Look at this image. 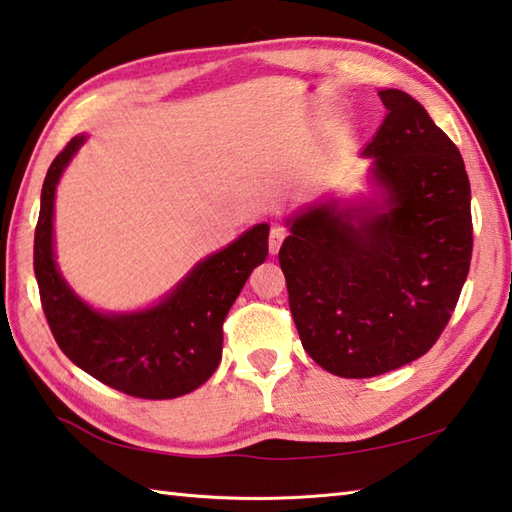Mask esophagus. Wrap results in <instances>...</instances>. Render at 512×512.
<instances>
[{"label": "esophagus", "instance_id": "obj_1", "mask_svg": "<svg viewBox=\"0 0 512 512\" xmlns=\"http://www.w3.org/2000/svg\"><path fill=\"white\" fill-rule=\"evenodd\" d=\"M286 237V228L282 226H273L270 228V235H268V248H270V255H275L279 248H282V242Z\"/></svg>", "mask_w": 512, "mask_h": 512}]
</instances>
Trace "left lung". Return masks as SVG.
<instances>
[{
  "mask_svg": "<svg viewBox=\"0 0 512 512\" xmlns=\"http://www.w3.org/2000/svg\"><path fill=\"white\" fill-rule=\"evenodd\" d=\"M362 155L373 197L306 206L279 248L304 350L328 373L384 375L426 355L457 306L473 253L470 182L457 146L404 90H379Z\"/></svg>",
  "mask_w": 512,
  "mask_h": 512,
  "instance_id": "obj_1",
  "label": "left lung"
}]
</instances>
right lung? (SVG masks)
Instances as JSON below:
<instances>
[{"label": "right lung", "instance_id": "1", "mask_svg": "<svg viewBox=\"0 0 512 512\" xmlns=\"http://www.w3.org/2000/svg\"><path fill=\"white\" fill-rule=\"evenodd\" d=\"M86 135L50 164L35 228V277L42 308L64 355L90 377L142 399L182 397L208 382L222 359V324L248 275L268 255V224L202 259L170 293L144 310L104 313L66 284L55 262V190Z\"/></svg>", "mask_w": 512, "mask_h": 512}]
</instances>
